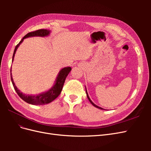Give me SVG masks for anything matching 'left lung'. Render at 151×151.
I'll use <instances>...</instances> for the list:
<instances>
[{"mask_svg":"<svg viewBox=\"0 0 151 151\" xmlns=\"http://www.w3.org/2000/svg\"><path fill=\"white\" fill-rule=\"evenodd\" d=\"M86 94H87V97H88V99L89 100V101L91 102V103L94 106H95V107H96V108H99V109H104L103 108H102L101 107H99V106H98L96 104H95L94 103H93V101H91V100L90 99V98H89V96H88V93H87V90H86Z\"/></svg>","mask_w":151,"mask_h":151,"instance_id":"obj_1","label":"left lung"}]
</instances>
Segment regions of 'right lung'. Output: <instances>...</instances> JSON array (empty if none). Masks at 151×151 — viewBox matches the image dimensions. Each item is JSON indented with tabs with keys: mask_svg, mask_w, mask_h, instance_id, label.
I'll return each mask as SVG.
<instances>
[{
	"mask_svg": "<svg viewBox=\"0 0 151 151\" xmlns=\"http://www.w3.org/2000/svg\"><path fill=\"white\" fill-rule=\"evenodd\" d=\"M49 33H50L49 30L42 29H38L36 31L29 32V33L23 37V38L20 41V42L16 46L14 51L13 56H12V61H13L14 57V55L17 47L19 46V45L22 42V41H23L24 38L31 37V36H45L48 35ZM71 69L72 68L70 67L62 68V69L60 71V72H59L58 76L56 80V83L54 85L53 88L51 89H50L48 91H47V93L41 94L37 96H28L24 94H22V93H21V91L17 88V87L15 86V84L14 83L13 79H12L11 73V78L12 85L14 86V88L15 91H16L17 94L19 95V96L22 100H24V101H26V103L31 104L42 105V104H45L51 103L55 99L57 98L58 96L62 90L66 77L68 76V74H69Z\"/></svg>",
	"mask_w": 151,
	"mask_h": 151,
	"instance_id": "add662e5",
	"label": "right lung"
}]
</instances>
